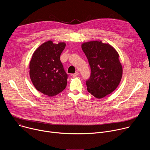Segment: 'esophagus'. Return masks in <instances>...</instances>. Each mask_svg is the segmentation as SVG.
<instances>
[{
    "label": "esophagus",
    "instance_id": "34e87169",
    "mask_svg": "<svg viewBox=\"0 0 150 150\" xmlns=\"http://www.w3.org/2000/svg\"><path fill=\"white\" fill-rule=\"evenodd\" d=\"M79 75V72H75V74H72V75H71V76H74V77H75V76H78Z\"/></svg>",
    "mask_w": 150,
    "mask_h": 150
}]
</instances>
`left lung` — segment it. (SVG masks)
Segmentation results:
<instances>
[{"label":"left lung","instance_id":"left-lung-1","mask_svg":"<svg viewBox=\"0 0 150 150\" xmlns=\"http://www.w3.org/2000/svg\"><path fill=\"white\" fill-rule=\"evenodd\" d=\"M81 47L91 67L87 90L96 98H102L115 90L121 81L123 69L119 55L113 46L101 41L85 42Z\"/></svg>","mask_w":150,"mask_h":150}]
</instances>
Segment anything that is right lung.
Returning a JSON list of instances; mask_svg holds the SVG:
<instances>
[{
    "mask_svg": "<svg viewBox=\"0 0 150 150\" xmlns=\"http://www.w3.org/2000/svg\"><path fill=\"white\" fill-rule=\"evenodd\" d=\"M66 44L53 43L49 40L34 52L30 63V76L35 88L45 95H57L67 85L68 74L63 69L60 57Z\"/></svg>",
    "mask_w": 150,
    "mask_h": 150,
    "instance_id": "obj_1",
    "label": "right lung"
}]
</instances>
